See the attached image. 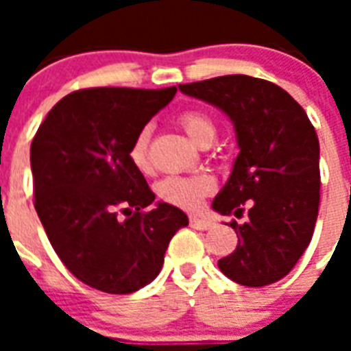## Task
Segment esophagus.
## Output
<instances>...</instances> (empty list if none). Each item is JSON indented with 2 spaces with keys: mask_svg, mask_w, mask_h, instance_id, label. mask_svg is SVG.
<instances>
[{
  "mask_svg": "<svg viewBox=\"0 0 351 351\" xmlns=\"http://www.w3.org/2000/svg\"><path fill=\"white\" fill-rule=\"evenodd\" d=\"M189 224H191V228H195V230H202V231L213 228V222H211V220L198 219V217H191V219H189Z\"/></svg>",
  "mask_w": 351,
  "mask_h": 351,
  "instance_id": "34e87169",
  "label": "esophagus"
}]
</instances>
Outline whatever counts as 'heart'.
Masks as SVG:
<instances>
[{"mask_svg":"<svg viewBox=\"0 0 351 351\" xmlns=\"http://www.w3.org/2000/svg\"><path fill=\"white\" fill-rule=\"evenodd\" d=\"M180 125L186 134L191 138L197 145H206L217 136V125L215 121L200 111H187L180 117ZM149 132L147 127H143L132 140L129 147V162L134 165V169L140 173L151 171V160H149ZM215 189V182L208 175H193V176H165L156 184L158 197L167 204H173L182 209H197L202 204L204 197Z\"/></svg>","mask_w":351,"mask_h":351,"instance_id":"1","label":"heart"}]
</instances>
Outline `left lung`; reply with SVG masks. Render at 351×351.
Returning <instances> with one entry per match:
<instances>
[{
	"instance_id": "obj_1",
	"label": "left lung",
	"mask_w": 351,
	"mask_h": 351,
	"mask_svg": "<svg viewBox=\"0 0 351 351\" xmlns=\"http://www.w3.org/2000/svg\"><path fill=\"white\" fill-rule=\"evenodd\" d=\"M233 121L239 154L211 208L231 222L239 245L219 261L226 277L261 288L286 277L310 244L319 215V138L304 109L278 85L230 74L178 85Z\"/></svg>"
}]
</instances>
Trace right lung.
I'll return each instance as SVG.
<instances>
[{"label": "right lung", "mask_w": 351, "mask_h": 351, "mask_svg": "<svg viewBox=\"0 0 351 351\" xmlns=\"http://www.w3.org/2000/svg\"><path fill=\"white\" fill-rule=\"evenodd\" d=\"M175 95L176 87L76 90L52 107L32 140L36 213L69 271L90 288L125 295L153 282L173 234L189 224L167 202L142 211L154 193L127 156Z\"/></svg>", "instance_id": "1"}]
</instances>
